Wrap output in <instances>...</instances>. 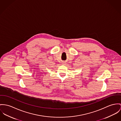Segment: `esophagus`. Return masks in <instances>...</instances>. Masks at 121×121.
Returning a JSON list of instances; mask_svg holds the SVG:
<instances>
[{
	"mask_svg": "<svg viewBox=\"0 0 121 121\" xmlns=\"http://www.w3.org/2000/svg\"><path fill=\"white\" fill-rule=\"evenodd\" d=\"M62 65H65V62H63V63H62Z\"/></svg>",
	"mask_w": 121,
	"mask_h": 121,
	"instance_id": "obj_1",
	"label": "esophagus"
}]
</instances>
